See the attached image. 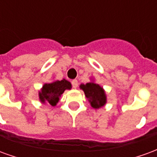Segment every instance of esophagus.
I'll return each mask as SVG.
<instances>
[{
    "mask_svg": "<svg viewBox=\"0 0 157 157\" xmlns=\"http://www.w3.org/2000/svg\"><path fill=\"white\" fill-rule=\"evenodd\" d=\"M71 85L73 86V88H76L77 86H78V82H77V80H72L71 82Z\"/></svg>",
    "mask_w": 157,
    "mask_h": 157,
    "instance_id": "obj_1",
    "label": "esophagus"
}]
</instances>
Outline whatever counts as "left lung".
I'll return each mask as SVG.
<instances>
[{"label":"left lung","instance_id":"1","mask_svg":"<svg viewBox=\"0 0 157 157\" xmlns=\"http://www.w3.org/2000/svg\"><path fill=\"white\" fill-rule=\"evenodd\" d=\"M81 88L85 92L92 108L99 109L106 103V95L103 89L98 84L89 82L86 85H81Z\"/></svg>","mask_w":157,"mask_h":157}]
</instances>
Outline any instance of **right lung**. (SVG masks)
<instances>
[{"label":"right lung","instance_id":"obj_1","mask_svg":"<svg viewBox=\"0 0 157 157\" xmlns=\"http://www.w3.org/2000/svg\"><path fill=\"white\" fill-rule=\"evenodd\" d=\"M71 88V84L66 80L56 81V82L44 84L42 92H39V98L42 102H47L51 106H55L59 100V96L66 89Z\"/></svg>","mask_w":157,"mask_h":157}]
</instances>
